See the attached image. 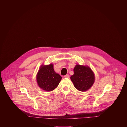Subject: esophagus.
<instances>
[{"instance_id":"esophagus-1","label":"esophagus","mask_w":127,"mask_h":127,"mask_svg":"<svg viewBox=\"0 0 127 127\" xmlns=\"http://www.w3.org/2000/svg\"><path fill=\"white\" fill-rule=\"evenodd\" d=\"M69 75H65V76H64V77L65 78H69Z\"/></svg>"}]
</instances>
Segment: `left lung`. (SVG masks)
<instances>
[{"label": "left lung", "instance_id": "left-lung-1", "mask_svg": "<svg viewBox=\"0 0 127 127\" xmlns=\"http://www.w3.org/2000/svg\"><path fill=\"white\" fill-rule=\"evenodd\" d=\"M70 79L77 90L85 91L93 84L95 76L89 66L77 65L74 68V74L70 77Z\"/></svg>", "mask_w": 127, "mask_h": 127}]
</instances>
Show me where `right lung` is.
I'll use <instances>...</instances> for the list:
<instances>
[{"mask_svg": "<svg viewBox=\"0 0 127 127\" xmlns=\"http://www.w3.org/2000/svg\"><path fill=\"white\" fill-rule=\"evenodd\" d=\"M62 79L55 72L53 65L42 66L37 74L36 80L39 87L43 90L50 91L55 89Z\"/></svg>", "mask_w": 127, "mask_h": 127, "instance_id": "obj_1", "label": "right lung"}]
</instances>
